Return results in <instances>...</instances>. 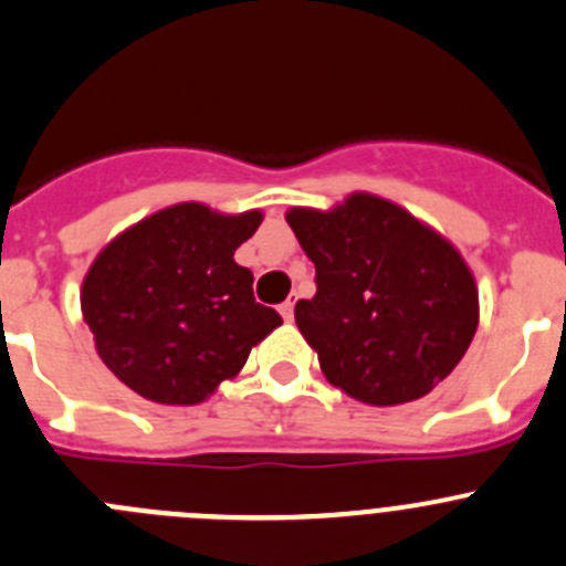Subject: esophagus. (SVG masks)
<instances>
[{"instance_id": "1", "label": "esophagus", "mask_w": 566, "mask_h": 566, "mask_svg": "<svg viewBox=\"0 0 566 566\" xmlns=\"http://www.w3.org/2000/svg\"><path fill=\"white\" fill-rule=\"evenodd\" d=\"M279 312H282V317H284V321H293V301H284V304L282 306H279Z\"/></svg>"}]
</instances>
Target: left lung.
<instances>
[{
	"label": "left lung",
	"instance_id": "obj_1",
	"mask_svg": "<svg viewBox=\"0 0 566 566\" xmlns=\"http://www.w3.org/2000/svg\"><path fill=\"white\" fill-rule=\"evenodd\" d=\"M287 223L317 284L295 323L334 387L395 406L448 378L479 328V290L442 234L370 193L328 212L293 207Z\"/></svg>",
	"mask_w": 566,
	"mask_h": 566
}]
</instances>
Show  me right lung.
<instances>
[{
    "label": "right lung",
    "mask_w": 566,
    "mask_h": 566,
    "mask_svg": "<svg viewBox=\"0 0 566 566\" xmlns=\"http://www.w3.org/2000/svg\"><path fill=\"white\" fill-rule=\"evenodd\" d=\"M262 212L174 205L104 245L82 282V315L118 381L168 406L201 403L243 370L282 317L254 301L234 262Z\"/></svg>",
    "instance_id": "right-lung-1"
}]
</instances>
